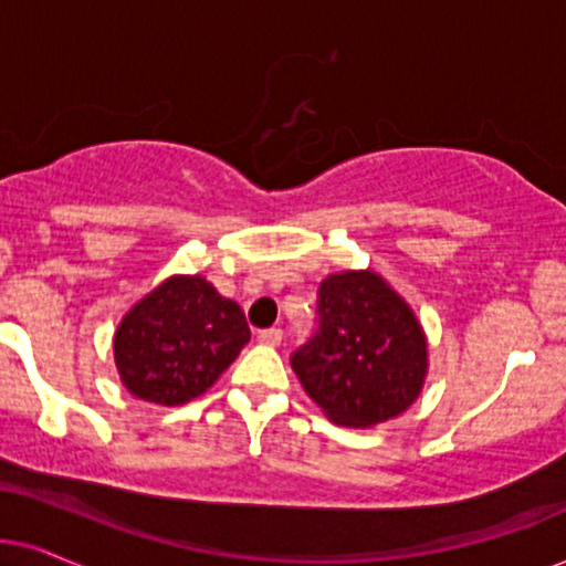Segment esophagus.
Masks as SVG:
<instances>
[{
  "instance_id": "obj_1",
  "label": "esophagus",
  "mask_w": 566,
  "mask_h": 566,
  "mask_svg": "<svg viewBox=\"0 0 566 566\" xmlns=\"http://www.w3.org/2000/svg\"><path fill=\"white\" fill-rule=\"evenodd\" d=\"M259 342L266 344V346H279V342H282V328H263V331H259Z\"/></svg>"
}]
</instances>
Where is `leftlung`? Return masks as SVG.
Wrapping results in <instances>:
<instances>
[{
  "instance_id": "obj_1",
  "label": "left lung",
  "mask_w": 566,
  "mask_h": 566,
  "mask_svg": "<svg viewBox=\"0 0 566 566\" xmlns=\"http://www.w3.org/2000/svg\"><path fill=\"white\" fill-rule=\"evenodd\" d=\"M290 361L328 419L373 427L419 396L427 342L411 307L378 274L342 271L321 282L315 331Z\"/></svg>"
}]
</instances>
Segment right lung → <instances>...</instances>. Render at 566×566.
Segmentation results:
<instances>
[{"mask_svg": "<svg viewBox=\"0 0 566 566\" xmlns=\"http://www.w3.org/2000/svg\"><path fill=\"white\" fill-rule=\"evenodd\" d=\"M248 342L251 328L238 303L207 279L172 276L126 313L113 354L134 396L178 406L205 394Z\"/></svg>", "mask_w": 566, "mask_h": 566, "instance_id": "right-lung-1", "label": "right lung"}]
</instances>
